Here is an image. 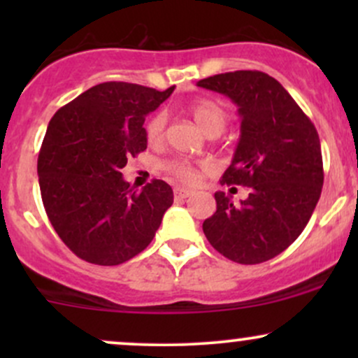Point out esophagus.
<instances>
[{
	"label": "esophagus",
	"instance_id": "obj_1",
	"mask_svg": "<svg viewBox=\"0 0 358 358\" xmlns=\"http://www.w3.org/2000/svg\"><path fill=\"white\" fill-rule=\"evenodd\" d=\"M193 193V190L190 188H182V187H176L175 188V199H187Z\"/></svg>",
	"mask_w": 358,
	"mask_h": 358
}]
</instances>
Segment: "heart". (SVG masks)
Masks as SVG:
<instances>
[{
  "label": "heart",
  "instance_id": "1",
  "mask_svg": "<svg viewBox=\"0 0 358 358\" xmlns=\"http://www.w3.org/2000/svg\"><path fill=\"white\" fill-rule=\"evenodd\" d=\"M188 110L192 113L193 119L207 134L215 133V131L224 129L225 126V110L220 104H217L215 101L210 99H196L188 106ZM168 116L165 110L162 113H156L153 117L148 121L146 124V138L148 141L156 143L163 141L165 138V129H166ZM166 170L171 175L176 176L178 180H182L185 183H193L196 180V171L188 162L183 159H176V162H170L166 165Z\"/></svg>",
  "mask_w": 358,
  "mask_h": 358
}]
</instances>
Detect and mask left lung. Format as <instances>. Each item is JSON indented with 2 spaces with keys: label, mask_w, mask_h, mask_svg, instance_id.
<instances>
[{
  "label": "left lung",
  "mask_w": 358,
  "mask_h": 358,
  "mask_svg": "<svg viewBox=\"0 0 358 358\" xmlns=\"http://www.w3.org/2000/svg\"><path fill=\"white\" fill-rule=\"evenodd\" d=\"M196 85L224 94L237 106L241 136L220 183L250 188L239 203L215 192L217 210L203 222L205 237L239 264L269 261L298 239L322 195L316 127L287 90L264 72H225Z\"/></svg>",
  "instance_id": "obj_1"
}]
</instances>
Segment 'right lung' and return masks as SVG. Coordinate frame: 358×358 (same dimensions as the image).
<instances>
[{"instance_id":"1","label":"right lung","mask_w":358,"mask_h":358,"mask_svg":"<svg viewBox=\"0 0 358 358\" xmlns=\"http://www.w3.org/2000/svg\"><path fill=\"white\" fill-rule=\"evenodd\" d=\"M127 82L94 85L53 114L38 155L48 220L76 256L117 266L153 241L173 190L153 180L134 190L121 168L146 150L145 117L170 97Z\"/></svg>"}]
</instances>
